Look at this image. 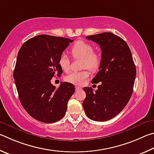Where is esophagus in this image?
Wrapping results in <instances>:
<instances>
[{
	"instance_id": "esophagus-1",
	"label": "esophagus",
	"mask_w": 154,
	"mask_h": 154,
	"mask_svg": "<svg viewBox=\"0 0 154 154\" xmlns=\"http://www.w3.org/2000/svg\"><path fill=\"white\" fill-rule=\"evenodd\" d=\"M80 89H82L81 87H75V91H79V90H80Z\"/></svg>"
}]
</instances>
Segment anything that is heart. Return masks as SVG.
I'll return each instance as SVG.
<instances>
[{"label":"heart","mask_w":154,"mask_h":154,"mask_svg":"<svg viewBox=\"0 0 154 154\" xmlns=\"http://www.w3.org/2000/svg\"><path fill=\"white\" fill-rule=\"evenodd\" d=\"M93 47L89 43L85 41H79L71 48V54L74 57L82 59V67H87L92 71L99 69L101 63V57L93 52ZM58 64L64 72L69 69V60L66 53H62L59 58ZM89 76V72L84 70L81 72H72L65 77L67 82L75 85H84Z\"/></svg>","instance_id":"heart-1"}]
</instances>
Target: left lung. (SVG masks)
<instances>
[{
    "mask_svg": "<svg viewBox=\"0 0 154 154\" xmlns=\"http://www.w3.org/2000/svg\"><path fill=\"white\" fill-rule=\"evenodd\" d=\"M86 38L100 46L101 63L92 83L101 82L95 92L91 87L83 88L87 96L82 106L90 119L105 122L117 116L130 100L136 77L135 65L130 48L120 36L103 32Z\"/></svg>",
    "mask_w": 154,
    "mask_h": 154,
    "instance_id": "8db88e82",
    "label": "left lung"
}]
</instances>
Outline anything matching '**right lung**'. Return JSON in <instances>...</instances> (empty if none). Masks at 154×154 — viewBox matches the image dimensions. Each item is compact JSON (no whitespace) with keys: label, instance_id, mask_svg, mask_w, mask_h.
Segmentation results:
<instances>
[{"label":"right lung","instance_id":"1","mask_svg":"<svg viewBox=\"0 0 154 154\" xmlns=\"http://www.w3.org/2000/svg\"><path fill=\"white\" fill-rule=\"evenodd\" d=\"M73 40L42 34L25 42L19 51L13 79L21 105L29 116L45 123L61 120L74 93V85L51 83L63 73L59 58Z\"/></svg>","mask_w":154,"mask_h":154}]
</instances>
